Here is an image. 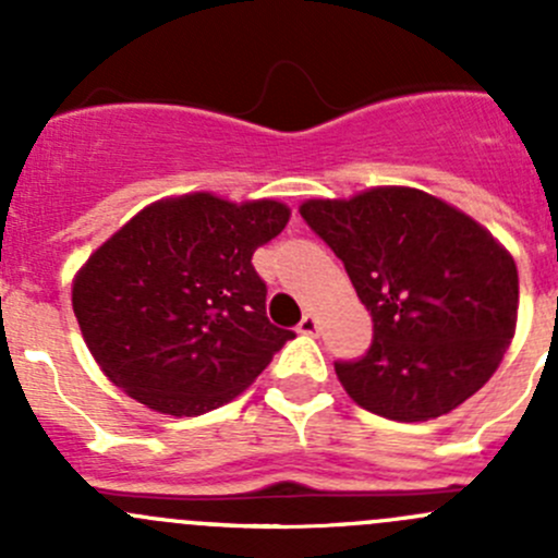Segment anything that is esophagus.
Segmentation results:
<instances>
[{
	"label": "esophagus",
	"mask_w": 558,
	"mask_h": 558,
	"mask_svg": "<svg viewBox=\"0 0 558 558\" xmlns=\"http://www.w3.org/2000/svg\"><path fill=\"white\" fill-rule=\"evenodd\" d=\"M296 329H300L302 335H315V331H318V318H315L313 313H305V315H302V320H300V326H296Z\"/></svg>",
	"instance_id": "esophagus-1"
}]
</instances>
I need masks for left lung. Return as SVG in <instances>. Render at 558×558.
<instances>
[{
    "label": "left lung",
    "mask_w": 558,
    "mask_h": 558,
    "mask_svg": "<svg viewBox=\"0 0 558 558\" xmlns=\"http://www.w3.org/2000/svg\"><path fill=\"white\" fill-rule=\"evenodd\" d=\"M300 213L373 315L369 351L335 362L353 402L410 424L451 413L483 388L519 315V269L492 232L404 185L307 199Z\"/></svg>",
    "instance_id": "8db88e82"
}]
</instances>
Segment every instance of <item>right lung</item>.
<instances>
[{"label": "right lung", "mask_w": 558, "mask_h": 558, "mask_svg": "<svg viewBox=\"0 0 558 558\" xmlns=\"http://www.w3.org/2000/svg\"><path fill=\"white\" fill-rule=\"evenodd\" d=\"M275 199L205 194L140 210L72 283L83 340L118 388L165 415H202L238 397L294 337L267 318L251 258L283 232Z\"/></svg>", "instance_id": "1"}]
</instances>
